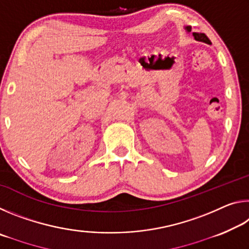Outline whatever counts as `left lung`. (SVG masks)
I'll list each match as a JSON object with an SVG mask.
<instances>
[{
  "mask_svg": "<svg viewBox=\"0 0 249 249\" xmlns=\"http://www.w3.org/2000/svg\"><path fill=\"white\" fill-rule=\"evenodd\" d=\"M184 29H185V31H187V33H190L191 32V26H185ZM192 34H193V36H195V39L196 40L202 41V43H205V44L211 45V41L208 38V36L205 35V34H203V33H192Z\"/></svg>",
  "mask_w": 249,
  "mask_h": 249,
  "instance_id": "8db88e82",
  "label": "left lung"
}]
</instances>
